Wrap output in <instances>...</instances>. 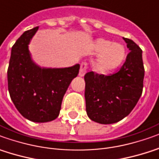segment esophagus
<instances>
[{
    "label": "esophagus",
    "instance_id": "obj_1",
    "mask_svg": "<svg viewBox=\"0 0 159 159\" xmlns=\"http://www.w3.org/2000/svg\"><path fill=\"white\" fill-rule=\"evenodd\" d=\"M86 69H87V63H86V62H85V61H84V62H81L79 75H80V76H81V77H83V76L85 75V73H86Z\"/></svg>",
    "mask_w": 159,
    "mask_h": 159
}]
</instances>
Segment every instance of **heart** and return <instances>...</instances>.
<instances>
[{"instance_id": "1", "label": "heart", "mask_w": 159, "mask_h": 159, "mask_svg": "<svg viewBox=\"0 0 159 159\" xmlns=\"http://www.w3.org/2000/svg\"><path fill=\"white\" fill-rule=\"evenodd\" d=\"M95 48L97 52H102L95 63V67L98 72L107 73L118 67L125 59V50L120 44H112L109 40L99 39L97 40Z\"/></svg>"}]
</instances>
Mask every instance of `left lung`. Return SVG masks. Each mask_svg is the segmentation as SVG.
Wrapping results in <instances>:
<instances>
[{
  "instance_id": "obj_1",
  "label": "left lung",
  "mask_w": 159,
  "mask_h": 159,
  "mask_svg": "<svg viewBox=\"0 0 159 159\" xmlns=\"http://www.w3.org/2000/svg\"><path fill=\"white\" fill-rule=\"evenodd\" d=\"M130 52L117 73L85 74V98L88 117L99 124H113L126 117L143 92L144 68L142 50L133 40L123 38Z\"/></svg>"
}]
</instances>
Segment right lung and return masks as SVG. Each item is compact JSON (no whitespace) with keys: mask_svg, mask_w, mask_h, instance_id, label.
<instances>
[{"mask_svg":"<svg viewBox=\"0 0 159 159\" xmlns=\"http://www.w3.org/2000/svg\"><path fill=\"white\" fill-rule=\"evenodd\" d=\"M39 27L24 32L11 50L7 69L10 98L24 118L44 123L60 114L64 94L80 65L67 68H41L31 60L28 44Z\"/></svg>","mask_w":159,"mask_h":159,"instance_id":"obj_1","label":"right lung"}]
</instances>
